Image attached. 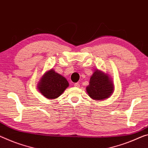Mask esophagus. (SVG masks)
Segmentation results:
<instances>
[{
	"label": "esophagus",
	"mask_w": 148,
	"mask_h": 148,
	"mask_svg": "<svg viewBox=\"0 0 148 148\" xmlns=\"http://www.w3.org/2000/svg\"><path fill=\"white\" fill-rule=\"evenodd\" d=\"M80 85V84H79V83H76L74 84V86L75 87H80V85Z\"/></svg>",
	"instance_id": "34e87169"
}]
</instances>
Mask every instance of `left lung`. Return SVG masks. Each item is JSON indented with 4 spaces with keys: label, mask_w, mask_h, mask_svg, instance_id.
<instances>
[{
    "label": "left lung",
    "mask_w": 148,
    "mask_h": 148,
    "mask_svg": "<svg viewBox=\"0 0 148 148\" xmlns=\"http://www.w3.org/2000/svg\"><path fill=\"white\" fill-rule=\"evenodd\" d=\"M114 88L110 77L104 72L96 70L90 77L89 85L86 87V90L91 99L100 101L110 97Z\"/></svg>",
    "instance_id": "8db88e82"
}]
</instances>
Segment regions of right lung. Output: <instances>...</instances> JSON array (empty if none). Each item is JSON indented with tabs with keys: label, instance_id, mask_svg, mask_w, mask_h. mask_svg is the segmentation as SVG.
<instances>
[{
	"label": "right lung",
	"instance_id": "add662e5",
	"mask_svg": "<svg viewBox=\"0 0 148 148\" xmlns=\"http://www.w3.org/2000/svg\"><path fill=\"white\" fill-rule=\"evenodd\" d=\"M68 87L69 83L67 79L56 73L53 69L45 73L38 84L39 91L49 99H55L60 97Z\"/></svg>",
	"mask_w": 148,
	"mask_h": 148
}]
</instances>
